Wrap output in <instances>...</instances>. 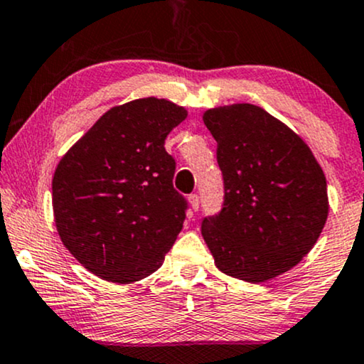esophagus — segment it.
<instances>
[{
	"mask_svg": "<svg viewBox=\"0 0 364 364\" xmlns=\"http://www.w3.org/2000/svg\"><path fill=\"white\" fill-rule=\"evenodd\" d=\"M188 202H190V207H191V210L193 212H196L198 210V207H200V198H198V195H190L188 196Z\"/></svg>",
	"mask_w": 364,
	"mask_h": 364,
	"instance_id": "1",
	"label": "esophagus"
}]
</instances>
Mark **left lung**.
<instances>
[{"label": "left lung", "instance_id": "1", "mask_svg": "<svg viewBox=\"0 0 364 364\" xmlns=\"http://www.w3.org/2000/svg\"><path fill=\"white\" fill-rule=\"evenodd\" d=\"M217 141L224 205L202 236L217 269L260 284L298 265L328 215L327 179L298 133L253 104L203 112Z\"/></svg>", "mask_w": 364, "mask_h": 364}]
</instances>
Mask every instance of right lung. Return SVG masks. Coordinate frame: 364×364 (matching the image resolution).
Listing matches in <instances>:
<instances>
[{
  "mask_svg": "<svg viewBox=\"0 0 364 364\" xmlns=\"http://www.w3.org/2000/svg\"><path fill=\"white\" fill-rule=\"evenodd\" d=\"M188 116L166 99H135L109 111L73 145L53 176L63 245L104 281L154 274L183 228L186 200L174 190L166 136Z\"/></svg>",
  "mask_w": 364,
  "mask_h": 364,
  "instance_id": "1",
  "label": "right lung"
}]
</instances>
